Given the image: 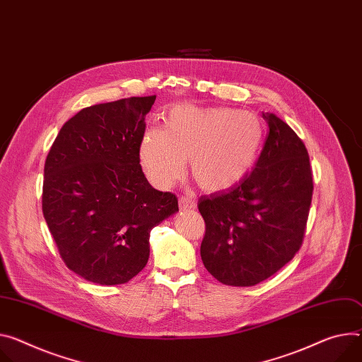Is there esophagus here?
<instances>
[{
    "label": "esophagus",
    "mask_w": 362,
    "mask_h": 362,
    "mask_svg": "<svg viewBox=\"0 0 362 362\" xmlns=\"http://www.w3.org/2000/svg\"><path fill=\"white\" fill-rule=\"evenodd\" d=\"M179 206L182 209H192L196 206V201L192 198V196H182L179 199Z\"/></svg>",
    "instance_id": "1"
}]
</instances>
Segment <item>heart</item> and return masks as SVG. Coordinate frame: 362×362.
<instances>
[{"mask_svg":"<svg viewBox=\"0 0 362 362\" xmlns=\"http://www.w3.org/2000/svg\"><path fill=\"white\" fill-rule=\"evenodd\" d=\"M266 143V127L250 111L175 107L164 131L150 128L141 137L140 161L150 180L168 187L190 160L193 180L206 192H223L243 182Z\"/></svg>","mask_w":362,"mask_h":362,"instance_id":"b5f03b06","label":"heart"}]
</instances>
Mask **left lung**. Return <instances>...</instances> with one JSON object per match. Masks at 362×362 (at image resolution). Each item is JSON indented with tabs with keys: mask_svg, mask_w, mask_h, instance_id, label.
<instances>
[{
	"mask_svg": "<svg viewBox=\"0 0 362 362\" xmlns=\"http://www.w3.org/2000/svg\"><path fill=\"white\" fill-rule=\"evenodd\" d=\"M264 148L237 186L202 196L205 219L201 257L206 270L228 286H255L277 273L302 247L313 193L308 150L277 115Z\"/></svg>",
	"mask_w": 362,
	"mask_h": 362,
	"instance_id": "8db88e82",
	"label": "left lung"
}]
</instances>
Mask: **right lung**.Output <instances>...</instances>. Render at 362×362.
Segmentation results:
<instances>
[{
	"instance_id": "obj_1",
	"label": "right lung",
	"mask_w": 362,
	"mask_h": 362,
	"mask_svg": "<svg viewBox=\"0 0 362 362\" xmlns=\"http://www.w3.org/2000/svg\"><path fill=\"white\" fill-rule=\"evenodd\" d=\"M156 101L131 96L81 110L46 157L42 208L64 264L88 281L114 286L137 276L150 231L179 211L140 164L146 115Z\"/></svg>"
}]
</instances>
